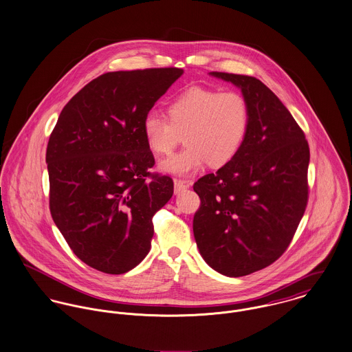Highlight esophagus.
<instances>
[{"label": "esophagus", "instance_id": "obj_1", "mask_svg": "<svg viewBox=\"0 0 352 352\" xmlns=\"http://www.w3.org/2000/svg\"><path fill=\"white\" fill-rule=\"evenodd\" d=\"M188 188V183L180 179H175V193L186 191Z\"/></svg>", "mask_w": 352, "mask_h": 352}]
</instances>
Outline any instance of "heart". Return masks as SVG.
Segmentation results:
<instances>
[{
  "label": "heart",
  "instance_id": "obj_1",
  "mask_svg": "<svg viewBox=\"0 0 352 352\" xmlns=\"http://www.w3.org/2000/svg\"><path fill=\"white\" fill-rule=\"evenodd\" d=\"M250 126V106L238 91L191 87L166 106V118L149 114L142 122L148 149L169 156L182 135L187 145L180 153L162 161L160 168L173 175H191L206 162L219 168L241 151Z\"/></svg>",
  "mask_w": 352,
  "mask_h": 352
}]
</instances>
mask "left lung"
Returning <instances> with one entry per match:
<instances>
[{
  "mask_svg": "<svg viewBox=\"0 0 352 352\" xmlns=\"http://www.w3.org/2000/svg\"><path fill=\"white\" fill-rule=\"evenodd\" d=\"M211 74L241 87L250 106V126L238 155L193 184L200 197L193 235L212 269L242 277L287 252L308 204L309 145L288 109L261 80Z\"/></svg>",
  "mask_w": 352,
  "mask_h": 352,
  "instance_id": "obj_1",
  "label": "left lung"
}]
</instances>
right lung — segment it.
<instances>
[{"label":"right lung","instance_id":"1","mask_svg":"<svg viewBox=\"0 0 352 352\" xmlns=\"http://www.w3.org/2000/svg\"><path fill=\"white\" fill-rule=\"evenodd\" d=\"M182 68L106 72L69 99L47 146L50 211L80 261L124 274L149 253L153 217L173 195L151 172L142 122Z\"/></svg>","mask_w":352,"mask_h":352}]
</instances>
